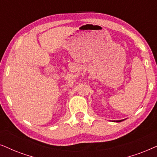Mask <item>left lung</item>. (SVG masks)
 <instances>
[{
  "label": "left lung",
  "instance_id": "obj_1",
  "mask_svg": "<svg viewBox=\"0 0 157 157\" xmlns=\"http://www.w3.org/2000/svg\"><path fill=\"white\" fill-rule=\"evenodd\" d=\"M124 120H121V121H116V122H121V121H123Z\"/></svg>",
  "mask_w": 157,
  "mask_h": 157
}]
</instances>
